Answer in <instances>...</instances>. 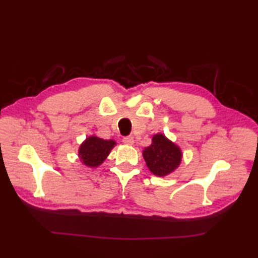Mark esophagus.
<instances>
[{
    "label": "esophagus",
    "instance_id": "esophagus-1",
    "mask_svg": "<svg viewBox=\"0 0 258 258\" xmlns=\"http://www.w3.org/2000/svg\"><path fill=\"white\" fill-rule=\"evenodd\" d=\"M123 143L126 145H133L134 144V138L133 136H125L123 139Z\"/></svg>",
    "mask_w": 258,
    "mask_h": 258
}]
</instances>
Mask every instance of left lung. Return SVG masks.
Here are the masks:
<instances>
[{
  "mask_svg": "<svg viewBox=\"0 0 258 258\" xmlns=\"http://www.w3.org/2000/svg\"><path fill=\"white\" fill-rule=\"evenodd\" d=\"M143 157L150 171L163 177L173 173L182 162V151L171 140L162 133L155 134L152 139V144L145 147Z\"/></svg>",
  "mask_w": 258,
  "mask_h": 258,
  "instance_id": "obj_1",
  "label": "left lung"
}]
</instances>
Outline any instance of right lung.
I'll return each instance as SVG.
<instances>
[{
	"mask_svg": "<svg viewBox=\"0 0 258 258\" xmlns=\"http://www.w3.org/2000/svg\"><path fill=\"white\" fill-rule=\"evenodd\" d=\"M115 145L116 142L114 140H103L96 135H91L79 147L80 161L92 168L100 166Z\"/></svg>",
	"mask_w": 258,
	"mask_h": 258,
	"instance_id": "obj_1",
	"label": "right lung"
}]
</instances>
